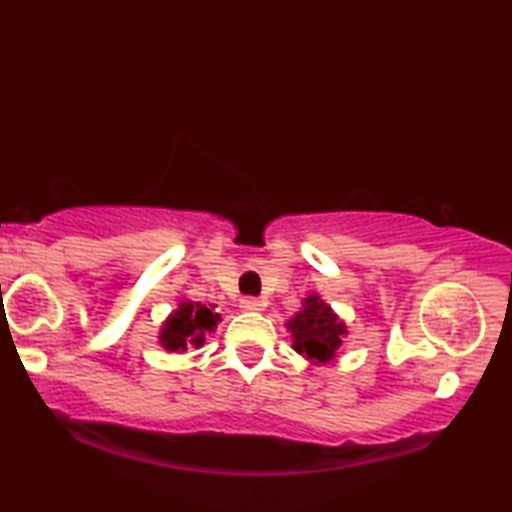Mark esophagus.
Wrapping results in <instances>:
<instances>
[{
  "label": "esophagus",
  "mask_w": 512,
  "mask_h": 512,
  "mask_svg": "<svg viewBox=\"0 0 512 512\" xmlns=\"http://www.w3.org/2000/svg\"><path fill=\"white\" fill-rule=\"evenodd\" d=\"M239 308L246 312H259V310H264V301L257 297H244L242 301H239Z\"/></svg>",
  "instance_id": "1"
}]
</instances>
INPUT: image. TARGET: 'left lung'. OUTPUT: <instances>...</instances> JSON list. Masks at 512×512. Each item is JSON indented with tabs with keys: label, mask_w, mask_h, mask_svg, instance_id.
Here are the masks:
<instances>
[{
	"label": "left lung",
	"mask_w": 512,
	"mask_h": 512,
	"mask_svg": "<svg viewBox=\"0 0 512 512\" xmlns=\"http://www.w3.org/2000/svg\"><path fill=\"white\" fill-rule=\"evenodd\" d=\"M286 328L292 334V350L306 356L312 365H325L339 352L345 339V323L317 292L301 301V310Z\"/></svg>",
	"instance_id": "left-lung-1"
}]
</instances>
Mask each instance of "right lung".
<instances>
[{"instance_id":"add662e5","label":"right lung","mask_w":512,"mask_h":512,"mask_svg":"<svg viewBox=\"0 0 512 512\" xmlns=\"http://www.w3.org/2000/svg\"><path fill=\"white\" fill-rule=\"evenodd\" d=\"M220 321L222 317L215 312V306L182 301L162 323L158 341L167 352H187L189 347H202L206 334L213 332Z\"/></svg>"}]
</instances>
